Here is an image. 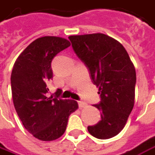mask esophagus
I'll return each instance as SVG.
<instances>
[{"mask_svg": "<svg viewBox=\"0 0 155 155\" xmlns=\"http://www.w3.org/2000/svg\"><path fill=\"white\" fill-rule=\"evenodd\" d=\"M78 104H79V107H80L81 108L85 107H86V106H87L86 102L83 101H78Z\"/></svg>", "mask_w": 155, "mask_h": 155, "instance_id": "esophagus-1", "label": "esophagus"}]
</instances>
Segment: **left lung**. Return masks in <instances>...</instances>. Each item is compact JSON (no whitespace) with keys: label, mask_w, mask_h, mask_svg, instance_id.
I'll return each mask as SVG.
<instances>
[{"label":"left lung","mask_w":155,"mask_h":155,"mask_svg":"<svg viewBox=\"0 0 155 155\" xmlns=\"http://www.w3.org/2000/svg\"><path fill=\"white\" fill-rule=\"evenodd\" d=\"M73 50L85 64L93 84L99 88L101 121L88 126L99 139L114 137L123 130L134 106L136 72L122 44L103 33L70 36Z\"/></svg>","instance_id":"1"}]
</instances>
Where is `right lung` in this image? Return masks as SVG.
Returning <instances> with one entry per match:
<instances>
[{
	"label": "right lung",
	"mask_w": 155,
	"mask_h": 155,
	"mask_svg": "<svg viewBox=\"0 0 155 155\" xmlns=\"http://www.w3.org/2000/svg\"><path fill=\"white\" fill-rule=\"evenodd\" d=\"M70 46L65 38L46 36L37 38L25 48L14 64L11 85L15 109L24 127L43 141L61 137L70 115L76 111L74 100L48 97V85L53 78L51 62L56 54Z\"/></svg>",
	"instance_id": "1"
}]
</instances>
